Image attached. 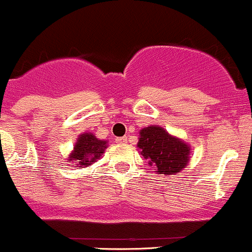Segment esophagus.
Wrapping results in <instances>:
<instances>
[{"mask_svg": "<svg viewBox=\"0 0 252 252\" xmlns=\"http://www.w3.org/2000/svg\"><path fill=\"white\" fill-rule=\"evenodd\" d=\"M115 142L116 143H126L127 137H118V138H115Z\"/></svg>", "mask_w": 252, "mask_h": 252, "instance_id": "esophagus-1", "label": "esophagus"}]
</instances>
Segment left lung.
I'll return each mask as SVG.
<instances>
[{"mask_svg": "<svg viewBox=\"0 0 252 252\" xmlns=\"http://www.w3.org/2000/svg\"><path fill=\"white\" fill-rule=\"evenodd\" d=\"M138 148L141 156L154 166L159 174L180 173L189 160L190 148L185 142L169 134L159 126H149L141 129Z\"/></svg>", "mask_w": 252, "mask_h": 252, "instance_id": "1", "label": "left lung"}]
</instances>
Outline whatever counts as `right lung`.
<instances>
[{
	"label": "right lung",
	"mask_w": 252,
	"mask_h": 252,
	"mask_svg": "<svg viewBox=\"0 0 252 252\" xmlns=\"http://www.w3.org/2000/svg\"><path fill=\"white\" fill-rule=\"evenodd\" d=\"M106 148V141L96 138L92 133L81 134L74 146L73 152L69 156L68 161H74L76 165L86 166L91 165L93 161L99 159Z\"/></svg>",
	"instance_id": "1"
}]
</instances>
